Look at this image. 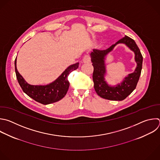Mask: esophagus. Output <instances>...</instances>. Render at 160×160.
I'll return each instance as SVG.
<instances>
[{"mask_svg": "<svg viewBox=\"0 0 160 160\" xmlns=\"http://www.w3.org/2000/svg\"><path fill=\"white\" fill-rule=\"evenodd\" d=\"M83 63H89V62H90V56L88 55L84 56V57L83 58Z\"/></svg>", "mask_w": 160, "mask_h": 160, "instance_id": "obj_1", "label": "esophagus"}]
</instances>
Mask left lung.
Instances as JSON below:
<instances>
[{"instance_id":"left-lung-1","label":"left lung","mask_w":160,"mask_h":160,"mask_svg":"<svg viewBox=\"0 0 160 160\" xmlns=\"http://www.w3.org/2000/svg\"><path fill=\"white\" fill-rule=\"evenodd\" d=\"M121 43L126 45L135 52V59L137 66L134 72L126 77L121 83L111 86L104 80V76L107 73L105 58L117 44ZM90 55L93 67V81L94 88L96 93L100 97L111 100L121 101L125 99L136 88L142 70V56L136 42L132 39L125 36L108 49L105 50L94 49Z\"/></svg>"}]
</instances>
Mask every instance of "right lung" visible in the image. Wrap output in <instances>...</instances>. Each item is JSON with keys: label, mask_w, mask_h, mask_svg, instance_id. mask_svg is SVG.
Masks as SVG:
<instances>
[{"label": "right lung", "mask_w": 160, "mask_h": 160, "mask_svg": "<svg viewBox=\"0 0 160 160\" xmlns=\"http://www.w3.org/2000/svg\"><path fill=\"white\" fill-rule=\"evenodd\" d=\"M16 59L14 63L16 77L23 92L36 102L44 105L58 102L65 96L70 86L68 76L72 71L77 69L79 65V63H77L69 66L57 79L48 85H32L26 82L18 71Z\"/></svg>", "instance_id": "1"}]
</instances>
